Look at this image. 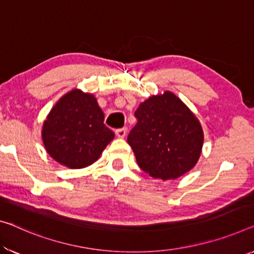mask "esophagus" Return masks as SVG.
Instances as JSON below:
<instances>
[{"instance_id": "esophagus-1", "label": "esophagus", "mask_w": 254, "mask_h": 254, "mask_svg": "<svg viewBox=\"0 0 254 254\" xmlns=\"http://www.w3.org/2000/svg\"><path fill=\"white\" fill-rule=\"evenodd\" d=\"M116 135L118 136L119 138H124L125 136L127 135V129H126V128H120V129H117Z\"/></svg>"}]
</instances>
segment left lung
Masks as SVG:
<instances>
[{
    "label": "left lung",
    "mask_w": 254,
    "mask_h": 254,
    "mask_svg": "<svg viewBox=\"0 0 254 254\" xmlns=\"http://www.w3.org/2000/svg\"><path fill=\"white\" fill-rule=\"evenodd\" d=\"M137 124L128 135L138 167L151 177L176 179L196 165L203 129L190 108L165 91L152 95L135 112Z\"/></svg>",
    "instance_id": "8db88e82"
}]
</instances>
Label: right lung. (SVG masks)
<instances>
[{"instance_id":"1","label":"right lung","mask_w":254,"mask_h":254,"mask_svg":"<svg viewBox=\"0 0 254 254\" xmlns=\"http://www.w3.org/2000/svg\"><path fill=\"white\" fill-rule=\"evenodd\" d=\"M103 120V111L92 93L71 89L60 97L43 123L46 152L70 169L91 166L115 138Z\"/></svg>"}]
</instances>
